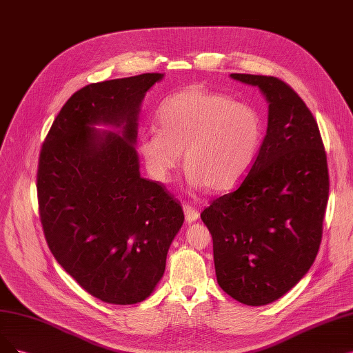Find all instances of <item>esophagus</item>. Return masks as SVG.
Wrapping results in <instances>:
<instances>
[{"label":"esophagus","mask_w":353,"mask_h":353,"mask_svg":"<svg viewBox=\"0 0 353 353\" xmlns=\"http://www.w3.org/2000/svg\"><path fill=\"white\" fill-rule=\"evenodd\" d=\"M184 214H185V220H187V223H194L196 219H199V211H196L192 205H190V204H185L184 207Z\"/></svg>","instance_id":"1"}]
</instances>
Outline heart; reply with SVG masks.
<instances>
[{"label": "heart", "mask_w": 353, "mask_h": 353, "mask_svg": "<svg viewBox=\"0 0 353 353\" xmlns=\"http://www.w3.org/2000/svg\"><path fill=\"white\" fill-rule=\"evenodd\" d=\"M157 121L159 128L142 130L137 142L150 175L166 182L184 152L191 184L213 192L228 191L246 176L262 140L255 108L199 87L168 97Z\"/></svg>", "instance_id": "b5f03b06"}]
</instances>
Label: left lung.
Returning <instances> with one entry per match:
<instances>
[{
  "label": "left lung",
  "instance_id": "8db88e82",
  "mask_svg": "<svg viewBox=\"0 0 353 353\" xmlns=\"http://www.w3.org/2000/svg\"><path fill=\"white\" fill-rule=\"evenodd\" d=\"M268 101L259 153L239 188L213 200L201 220L213 237L217 283L246 305L270 304L312 268L321 242L329 171L319 125L290 85L232 74Z\"/></svg>",
  "mask_w": 353,
  "mask_h": 353
}]
</instances>
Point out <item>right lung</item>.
I'll list each match as a JSON object with an SVG mask.
<instances>
[{"instance_id": "obj_1", "label": "right lung", "mask_w": 353, "mask_h": 353, "mask_svg": "<svg viewBox=\"0 0 353 353\" xmlns=\"http://www.w3.org/2000/svg\"><path fill=\"white\" fill-rule=\"evenodd\" d=\"M162 78L142 74L81 88L40 150L37 196L49 249L83 290L108 304L149 297L184 223L172 195L140 176L134 148L143 98Z\"/></svg>"}]
</instances>
